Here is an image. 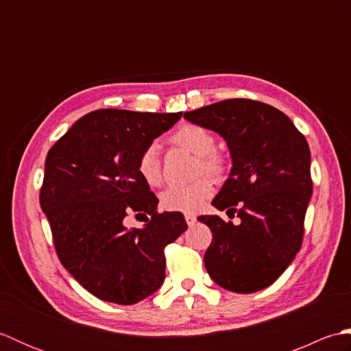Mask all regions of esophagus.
<instances>
[{
	"instance_id": "esophagus-1",
	"label": "esophagus",
	"mask_w": 351,
	"mask_h": 351,
	"mask_svg": "<svg viewBox=\"0 0 351 351\" xmlns=\"http://www.w3.org/2000/svg\"><path fill=\"white\" fill-rule=\"evenodd\" d=\"M185 221H187L189 226H193L197 221V219H196V215H193V214H185Z\"/></svg>"
}]
</instances>
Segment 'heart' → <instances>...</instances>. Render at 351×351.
Listing matches in <instances>:
<instances>
[{
  "mask_svg": "<svg viewBox=\"0 0 351 351\" xmlns=\"http://www.w3.org/2000/svg\"><path fill=\"white\" fill-rule=\"evenodd\" d=\"M170 141L175 146L187 149L197 155L196 173L208 175L219 180L228 170L226 155L215 149L214 134L202 125L185 123L171 134ZM138 175L151 187H158L162 182V166L160 147L156 145L146 146L137 160ZM213 193V184L206 178L189 184H175L162 191L161 206L167 211L191 214L205 205Z\"/></svg>",
  "mask_w": 351,
  "mask_h": 351,
  "instance_id": "1",
  "label": "heart"
}]
</instances>
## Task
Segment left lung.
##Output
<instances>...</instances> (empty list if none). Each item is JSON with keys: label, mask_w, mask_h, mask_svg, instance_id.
Masks as SVG:
<instances>
[{"label": "left lung", "mask_w": 351, "mask_h": 351, "mask_svg": "<svg viewBox=\"0 0 351 351\" xmlns=\"http://www.w3.org/2000/svg\"><path fill=\"white\" fill-rule=\"evenodd\" d=\"M184 117L220 134L232 158L213 205L241 221L197 219L213 232L204 256L208 274L240 294L270 287L302 247L312 196L306 138L280 110L252 99L215 102Z\"/></svg>", "instance_id": "1"}]
</instances>
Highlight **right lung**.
Segmentation results:
<instances>
[{
	"mask_svg": "<svg viewBox=\"0 0 351 351\" xmlns=\"http://www.w3.org/2000/svg\"><path fill=\"white\" fill-rule=\"evenodd\" d=\"M181 116L96 110L47 155L40 206L58 259L104 302L134 304L154 294L166 278L164 247L187 229L181 213L156 211L158 199L137 170L141 151ZM131 212L152 220L128 230Z\"/></svg>",
	"mask_w": 351,
	"mask_h": 351,
	"instance_id": "add662e5",
	"label": "right lung"
}]
</instances>
